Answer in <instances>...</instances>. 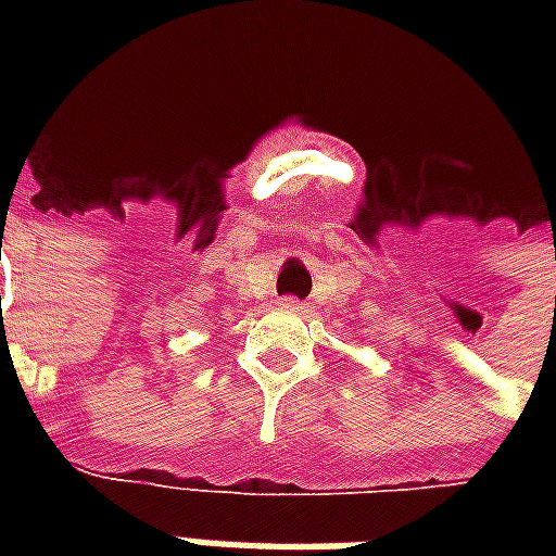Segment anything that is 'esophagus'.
Instances as JSON below:
<instances>
[{"label":"esophagus","instance_id":"1","mask_svg":"<svg viewBox=\"0 0 556 556\" xmlns=\"http://www.w3.org/2000/svg\"><path fill=\"white\" fill-rule=\"evenodd\" d=\"M279 308H282V312H303L305 303H300L296 296H282V300H279Z\"/></svg>","mask_w":556,"mask_h":556}]
</instances>
